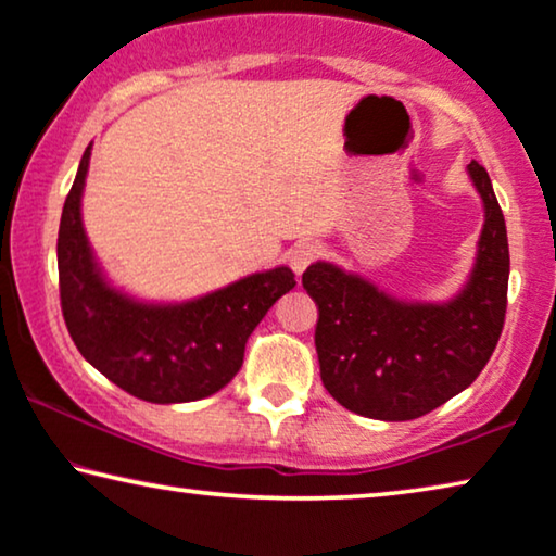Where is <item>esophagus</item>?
Here are the masks:
<instances>
[{"mask_svg": "<svg viewBox=\"0 0 556 556\" xmlns=\"http://www.w3.org/2000/svg\"><path fill=\"white\" fill-rule=\"evenodd\" d=\"M321 254V247L317 242H302L296 244L292 252H289V267L294 269V275H302V271L309 267V264Z\"/></svg>", "mask_w": 556, "mask_h": 556, "instance_id": "esophagus-1", "label": "esophagus"}]
</instances>
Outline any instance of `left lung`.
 <instances>
[{
	"mask_svg": "<svg viewBox=\"0 0 556 556\" xmlns=\"http://www.w3.org/2000/svg\"><path fill=\"white\" fill-rule=\"evenodd\" d=\"M467 172L484 202V227L475 269L450 302H402L329 262H314L302 275L319 309L314 344L321 382L354 414L382 421L429 414L475 382L500 342L507 225L486 169L471 162Z\"/></svg>",
	"mask_w": 556,
	"mask_h": 556,
	"instance_id": "8db88e82",
	"label": "left lung"
}]
</instances>
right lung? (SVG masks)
<instances>
[{
	"label": "right lung",
	"instance_id": "obj_1",
	"mask_svg": "<svg viewBox=\"0 0 556 556\" xmlns=\"http://www.w3.org/2000/svg\"><path fill=\"white\" fill-rule=\"evenodd\" d=\"M92 144L66 194L56 264L70 337L94 369L152 404L204 400L227 387L244 362L247 339L296 281L289 267L256 271L179 304L139 302L99 269L81 225V192Z\"/></svg>",
	"mask_w": 556,
	"mask_h": 556
}]
</instances>
